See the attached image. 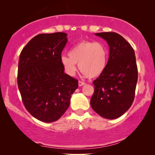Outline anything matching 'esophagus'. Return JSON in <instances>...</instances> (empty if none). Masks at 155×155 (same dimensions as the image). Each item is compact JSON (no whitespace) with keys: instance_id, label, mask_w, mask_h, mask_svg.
I'll use <instances>...</instances> for the list:
<instances>
[{"instance_id":"34e87169","label":"esophagus","mask_w":155,"mask_h":155,"mask_svg":"<svg viewBox=\"0 0 155 155\" xmlns=\"http://www.w3.org/2000/svg\"><path fill=\"white\" fill-rule=\"evenodd\" d=\"M84 84H85V83H84V82H82V81H79V82H78V85H79V87L83 86Z\"/></svg>"}]
</instances>
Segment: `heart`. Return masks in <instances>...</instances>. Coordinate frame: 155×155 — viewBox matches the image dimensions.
Listing matches in <instances>:
<instances>
[{
    "label": "heart",
    "instance_id": "b5f03b06",
    "mask_svg": "<svg viewBox=\"0 0 155 155\" xmlns=\"http://www.w3.org/2000/svg\"><path fill=\"white\" fill-rule=\"evenodd\" d=\"M68 55H62L60 61L65 73L71 76L77 71V63L80 71L90 78L100 75L107 67L108 50L102 42L82 41L70 49Z\"/></svg>",
    "mask_w": 155,
    "mask_h": 155
}]
</instances>
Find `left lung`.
I'll list each match as a JSON object with an SVG mask.
<instances>
[{"label":"left lung","mask_w":155,"mask_h":155,"mask_svg":"<svg viewBox=\"0 0 155 155\" xmlns=\"http://www.w3.org/2000/svg\"><path fill=\"white\" fill-rule=\"evenodd\" d=\"M95 35L107 42L109 57L102 73L93 81L94 92L90 100L93 110L107 119L122 116L134 100L137 82L135 52L122 36L115 32H100Z\"/></svg>","instance_id":"obj_1"}]
</instances>
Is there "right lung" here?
<instances>
[{"instance_id":"1","label":"right lung","mask_w":155,"mask_h":155,"mask_svg":"<svg viewBox=\"0 0 155 155\" xmlns=\"http://www.w3.org/2000/svg\"><path fill=\"white\" fill-rule=\"evenodd\" d=\"M67 34H41L23 48L18 63V85L26 109L41 121L59 119L69 107L78 80L64 73L60 58Z\"/></svg>"}]
</instances>
